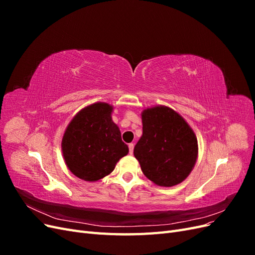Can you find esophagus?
Returning <instances> with one entry per match:
<instances>
[{
  "label": "esophagus",
  "instance_id": "1",
  "mask_svg": "<svg viewBox=\"0 0 255 255\" xmlns=\"http://www.w3.org/2000/svg\"><path fill=\"white\" fill-rule=\"evenodd\" d=\"M128 149H129V153L133 154V151H134V143H129V144H128Z\"/></svg>",
  "mask_w": 255,
  "mask_h": 255
}]
</instances>
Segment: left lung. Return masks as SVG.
I'll list each match as a JSON object with an SVG mask.
<instances>
[{
  "label": "left lung",
  "mask_w": 255,
  "mask_h": 255,
  "mask_svg": "<svg viewBox=\"0 0 255 255\" xmlns=\"http://www.w3.org/2000/svg\"><path fill=\"white\" fill-rule=\"evenodd\" d=\"M142 136L134 148L143 174L159 186L183 182L194 168L198 141L181 116L165 106L143 111Z\"/></svg>",
  "instance_id": "obj_1"
}]
</instances>
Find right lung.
I'll return each mask as SVG.
<instances>
[{
    "label": "right lung",
    "mask_w": 255,
    "mask_h": 255,
    "mask_svg": "<svg viewBox=\"0 0 255 255\" xmlns=\"http://www.w3.org/2000/svg\"><path fill=\"white\" fill-rule=\"evenodd\" d=\"M112 111L106 103L92 104L75 116L64 134L61 149L65 161L82 180L103 179L128 153L119 128L112 120Z\"/></svg>",
    "instance_id": "1"
}]
</instances>
